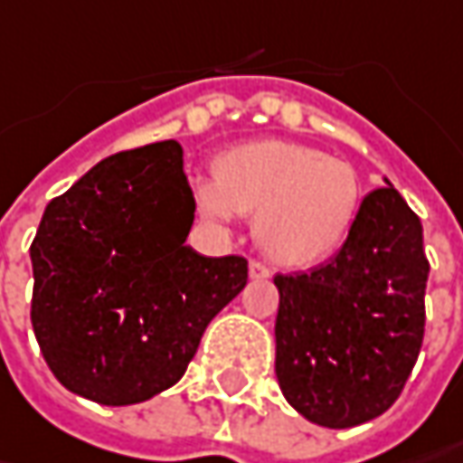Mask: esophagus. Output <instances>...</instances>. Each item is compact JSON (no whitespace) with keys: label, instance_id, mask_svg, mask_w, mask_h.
Returning <instances> with one entry per match:
<instances>
[{"label":"esophagus","instance_id":"1","mask_svg":"<svg viewBox=\"0 0 463 463\" xmlns=\"http://www.w3.org/2000/svg\"><path fill=\"white\" fill-rule=\"evenodd\" d=\"M249 274H251V279H267L269 277V267H264L261 261H251L249 264Z\"/></svg>","mask_w":463,"mask_h":463}]
</instances>
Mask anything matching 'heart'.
<instances>
[{
    "label": "heart",
    "instance_id": "1",
    "mask_svg": "<svg viewBox=\"0 0 463 463\" xmlns=\"http://www.w3.org/2000/svg\"><path fill=\"white\" fill-rule=\"evenodd\" d=\"M196 207L214 222L253 214L261 251L285 267H313L342 251L363 210V184L332 155L261 139L217 155Z\"/></svg>",
    "mask_w": 463,
    "mask_h": 463
}]
</instances>
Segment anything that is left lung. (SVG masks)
<instances>
[{
  "label": "left lung",
  "instance_id": "1",
  "mask_svg": "<svg viewBox=\"0 0 463 463\" xmlns=\"http://www.w3.org/2000/svg\"><path fill=\"white\" fill-rule=\"evenodd\" d=\"M428 271L420 217L383 186L329 264L274 277V371L306 420L354 428L399 399L425 336Z\"/></svg>",
  "mask_w": 463,
  "mask_h": 463
}]
</instances>
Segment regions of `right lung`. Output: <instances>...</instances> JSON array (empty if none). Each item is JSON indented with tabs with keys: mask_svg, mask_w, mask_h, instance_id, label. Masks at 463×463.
Here are the masks:
<instances>
[{
	"mask_svg": "<svg viewBox=\"0 0 463 463\" xmlns=\"http://www.w3.org/2000/svg\"><path fill=\"white\" fill-rule=\"evenodd\" d=\"M181 145L116 152L53 196L31 243V321L56 381L124 407L171 389L249 282L243 256L184 246L194 196Z\"/></svg>",
	"mask_w": 463,
	"mask_h": 463,
	"instance_id": "obj_1",
	"label": "right lung"
}]
</instances>
